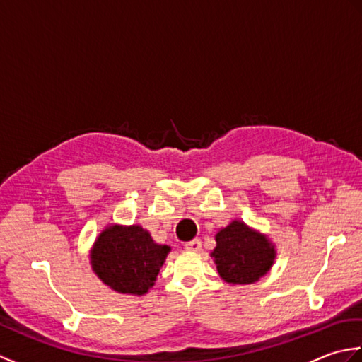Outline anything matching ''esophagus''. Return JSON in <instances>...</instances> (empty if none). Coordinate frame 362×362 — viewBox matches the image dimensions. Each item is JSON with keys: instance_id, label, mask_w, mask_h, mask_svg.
I'll use <instances>...</instances> for the list:
<instances>
[{"instance_id": "1", "label": "esophagus", "mask_w": 362, "mask_h": 362, "mask_svg": "<svg viewBox=\"0 0 362 362\" xmlns=\"http://www.w3.org/2000/svg\"><path fill=\"white\" fill-rule=\"evenodd\" d=\"M185 249L187 250H193V252H199L202 249V241L196 238V240H191L188 243H185Z\"/></svg>"}]
</instances>
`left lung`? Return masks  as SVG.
Listing matches in <instances>:
<instances>
[{"label":"left lung","mask_w":362,"mask_h":362,"mask_svg":"<svg viewBox=\"0 0 362 362\" xmlns=\"http://www.w3.org/2000/svg\"><path fill=\"white\" fill-rule=\"evenodd\" d=\"M211 257L227 283L249 284L271 269L275 250L266 236L253 232L244 222L233 221L216 235Z\"/></svg>","instance_id":"obj_1"}]
</instances>
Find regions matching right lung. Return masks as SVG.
I'll return each mask as SVG.
<instances>
[{
  "label": "right lung",
  "mask_w": 362,
  "mask_h": 362,
  "mask_svg": "<svg viewBox=\"0 0 362 362\" xmlns=\"http://www.w3.org/2000/svg\"><path fill=\"white\" fill-rule=\"evenodd\" d=\"M168 245L153 243L140 226L105 228L91 250V266L107 286L141 296L156 283Z\"/></svg>",
  "instance_id": "1"
}]
</instances>
